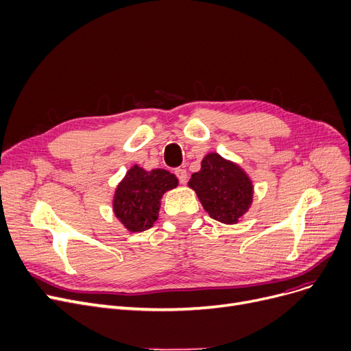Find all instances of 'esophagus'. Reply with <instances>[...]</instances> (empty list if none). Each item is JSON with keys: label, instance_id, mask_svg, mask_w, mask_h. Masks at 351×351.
I'll list each match as a JSON object with an SVG mask.
<instances>
[{"label": "esophagus", "instance_id": "34e87169", "mask_svg": "<svg viewBox=\"0 0 351 351\" xmlns=\"http://www.w3.org/2000/svg\"><path fill=\"white\" fill-rule=\"evenodd\" d=\"M176 176L178 177V180H180L181 184H186V182H187V178H189L187 170H184V169H177V170H176Z\"/></svg>", "mask_w": 351, "mask_h": 351}]
</instances>
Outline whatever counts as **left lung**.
Wrapping results in <instances>:
<instances>
[{
  "instance_id": "obj_1",
  "label": "left lung",
  "mask_w": 351,
  "mask_h": 351,
  "mask_svg": "<svg viewBox=\"0 0 351 351\" xmlns=\"http://www.w3.org/2000/svg\"><path fill=\"white\" fill-rule=\"evenodd\" d=\"M193 189L211 219L223 224H237L253 204V180L244 169L219 153H208L202 169L191 174Z\"/></svg>"
}]
</instances>
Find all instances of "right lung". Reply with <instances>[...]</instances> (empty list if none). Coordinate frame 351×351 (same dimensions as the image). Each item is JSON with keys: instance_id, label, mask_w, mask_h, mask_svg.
I'll return each mask as SVG.
<instances>
[{"instance_id": "obj_1", "label": "right lung", "mask_w": 351, "mask_h": 351, "mask_svg": "<svg viewBox=\"0 0 351 351\" xmlns=\"http://www.w3.org/2000/svg\"><path fill=\"white\" fill-rule=\"evenodd\" d=\"M177 186L176 174L162 169L147 171L134 164L114 190V215L130 232L152 228L158 219L164 193Z\"/></svg>"}]
</instances>
